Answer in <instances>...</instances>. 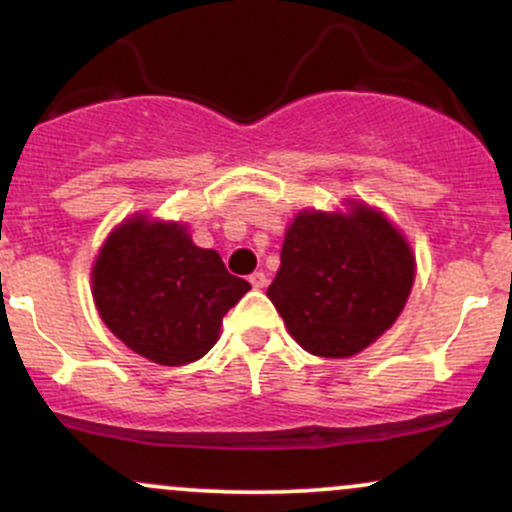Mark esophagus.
I'll use <instances>...</instances> for the list:
<instances>
[{"instance_id": "34e87169", "label": "esophagus", "mask_w": 512, "mask_h": 512, "mask_svg": "<svg viewBox=\"0 0 512 512\" xmlns=\"http://www.w3.org/2000/svg\"><path fill=\"white\" fill-rule=\"evenodd\" d=\"M250 284L255 286V289H264V286H267V274H264V272L250 274Z\"/></svg>"}]
</instances>
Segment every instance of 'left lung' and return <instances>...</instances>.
<instances>
[{"mask_svg":"<svg viewBox=\"0 0 512 512\" xmlns=\"http://www.w3.org/2000/svg\"><path fill=\"white\" fill-rule=\"evenodd\" d=\"M414 252L385 214L351 202L349 214L301 211L281 245L269 301L308 354H361L402 313Z\"/></svg>","mask_w":512,"mask_h":512,"instance_id":"1","label":"left lung"}]
</instances>
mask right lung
<instances>
[{
    "instance_id": "add662e5",
    "label": "right lung",
    "mask_w": 512,
    "mask_h": 512,
    "mask_svg": "<svg viewBox=\"0 0 512 512\" xmlns=\"http://www.w3.org/2000/svg\"><path fill=\"white\" fill-rule=\"evenodd\" d=\"M91 284L108 330L161 366H185L207 354L223 315L250 291L219 252L197 248L182 223L142 214L110 233Z\"/></svg>"
}]
</instances>
